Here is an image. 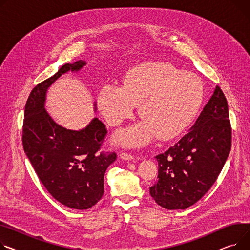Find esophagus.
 <instances>
[{"mask_svg": "<svg viewBox=\"0 0 250 250\" xmlns=\"http://www.w3.org/2000/svg\"><path fill=\"white\" fill-rule=\"evenodd\" d=\"M120 157H121V159H123V160H125V161H131V160L135 159L134 156L129 155V154H126V153H121V154H120Z\"/></svg>", "mask_w": 250, "mask_h": 250, "instance_id": "1", "label": "esophagus"}]
</instances>
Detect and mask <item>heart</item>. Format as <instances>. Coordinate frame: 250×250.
Listing matches in <instances>:
<instances>
[{
  "mask_svg": "<svg viewBox=\"0 0 250 250\" xmlns=\"http://www.w3.org/2000/svg\"><path fill=\"white\" fill-rule=\"evenodd\" d=\"M204 98L201 79L165 63L144 64L130 70L124 85H104L98 106L110 125L130 118L137 104L143 122L121 129L114 141L128 147L142 146L158 135L169 141L182 134L194 121Z\"/></svg>",
  "mask_w": 250,
  "mask_h": 250,
  "instance_id": "1",
  "label": "heart"
}]
</instances>
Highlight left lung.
<instances>
[{"instance_id": "obj_1", "label": "left lung", "mask_w": 250, "mask_h": 250, "mask_svg": "<svg viewBox=\"0 0 250 250\" xmlns=\"http://www.w3.org/2000/svg\"><path fill=\"white\" fill-rule=\"evenodd\" d=\"M230 148L228 104L220 87L216 86L188 134L156 157L159 180L149 188V194L168 210L192 206L217 180Z\"/></svg>"}]
</instances>
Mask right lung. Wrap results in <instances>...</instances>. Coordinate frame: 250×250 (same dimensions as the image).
Segmentation results:
<instances>
[{"label": "right lung", "mask_w": 250, "mask_h": 250, "mask_svg": "<svg viewBox=\"0 0 250 250\" xmlns=\"http://www.w3.org/2000/svg\"><path fill=\"white\" fill-rule=\"evenodd\" d=\"M86 65L78 60L67 63L31 91L25 105L24 151L47 191L61 204L85 210L101 200L104 178L115 153L99 152L106 135L97 118L82 129H67L54 122L45 109L49 87L62 75L77 72ZM94 103V110H96Z\"/></svg>", "instance_id": "add662e5"}]
</instances>
